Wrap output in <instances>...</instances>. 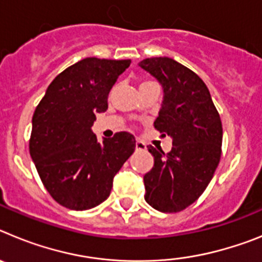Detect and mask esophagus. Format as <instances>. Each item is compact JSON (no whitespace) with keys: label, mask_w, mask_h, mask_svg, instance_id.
I'll list each match as a JSON object with an SVG mask.
<instances>
[{"label":"esophagus","mask_w":262,"mask_h":262,"mask_svg":"<svg viewBox=\"0 0 262 262\" xmlns=\"http://www.w3.org/2000/svg\"><path fill=\"white\" fill-rule=\"evenodd\" d=\"M135 145H136V149H138V151H144L145 148H147L145 143L142 142V140H136Z\"/></svg>","instance_id":"obj_1"}]
</instances>
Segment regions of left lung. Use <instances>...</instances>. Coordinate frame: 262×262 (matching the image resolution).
<instances>
[{"mask_svg":"<svg viewBox=\"0 0 262 262\" xmlns=\"http://www.w3.org/2000/svg\"><path fill=\"white\" fill-rule=\"evenodd\" d=\"M139 66L163 86L154 126L173 140L168 154L148 145L155 164L144 176V200L161 212L182 211L202 195L219 164L221 117L209 89L193 71L170 57L144 59Z\"/></svg>","mask_w":262,"mask_h":262,"instance_id":"left-lung-1","label":"left lung"}]
</instances>
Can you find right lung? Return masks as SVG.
<instances>
[{
	"label": "right lung",
	"mask_w": 262,
	"mask_h": 262,
	"mask_svg": "<svg viewBox=\"0 0 262 262\" xmlns=\"http://www.w3.org/2000/svg\"><path fill=\"white\" fill-rule=\"evenodd\" d=\"M131 60L86 57L68 67L47 88L32 115L30 155L53 200L71 210L93 209L107 200L113 178L135 151V138L117 133L97 142V113Z\"/></svg>",
	"instance_id": "1"
}]
</instances>
